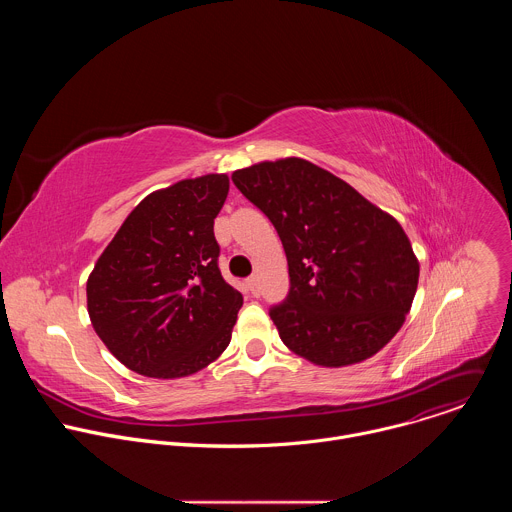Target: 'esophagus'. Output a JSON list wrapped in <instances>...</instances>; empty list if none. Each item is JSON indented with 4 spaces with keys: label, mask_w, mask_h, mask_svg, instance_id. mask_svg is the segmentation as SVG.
I'll return each instance as SVG.
<instances>
[{
    "label": "esophagus",
    "mask_w": 512,
    "mask_h": 512,
    "mask_svg": "<svg viewBox=\"0 0 512 512\" xmlns=\"http://www.w3.org/2000/svg\"><path fill=\"white\" fill-rule=\"evenodd\" d=\"M247 287H249V291L253 296H259V277L257 275H251L249 279H247Z\"/></svg>",
    "instance_id": "esophagus-1"
}]
</instances>
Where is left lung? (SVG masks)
<instances>
[{"label":"left lung","mask_w":512,"mask_h":512,"mask_svg":"<svg viewBox=\"0 0 512 512\" xmlns=\"http://www.w3.org/2000/svg\"><path fill=\"white\" fill-rule=\"evenodd\" d=\"M273 223L287 257V300L269 310L283 344L318 367L377 354L411 310L419 261L395 218L328 170L281 158L233 172Z\"/></svg>","instance_id":"8db88e82"}]
</instances>
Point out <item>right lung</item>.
Returning a JSON list of instances; mask_svg holds the SVG:
<instances>
[{"mask_svg":"<svg viewBox=\"0 0 512 512\" xmlns=\"http://www.w3.org/2000/svg\"><path fill=\"white\" fill-rule=\"evenodd\" d=\"M227 174L180 180L145 196L87 279L91 324L137 375L190 377L225 352L243 296L218 269L214 218Z\"/></svg>","mask_w":512,"mask_h":512,"instance_id":"right-lung-1","label":"right lung"}]
</instances>
